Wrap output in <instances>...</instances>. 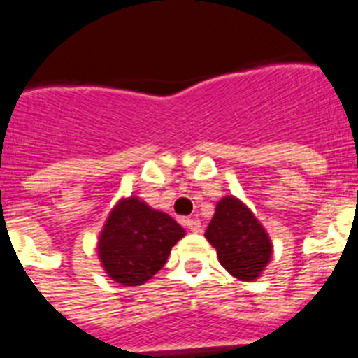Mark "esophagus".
Segmentation results:
<instances>
[{"instance_id": "34e87169", "label": "esophagus", "mask_w": 358, "mask_h": 358, "mask_svg": "<svg viewBox=\"0 0 358 358\" xmlns=\"http://www.w3.org/2000/svg\"><path fill=\"white\" fill-rule=\"evenodd\" d=\"M185 226L188 227L192 233H201V229H202L201 220H197V218H185Z\"/></svg>"}]
</instances>
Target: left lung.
Wrapping results in <instances>:
<instances>
[{
	"label": "left lung",
	"mask_w": 358,
	"mask_h": 358,
	"mask_svg": "<svg viewBox=\"0 0 358 358\" xmlns=\"http://www.w3.org/2000/svg\"><path fill=\"white\" fill-rule=\"evenodd\" d=\"M204 236L217 249L218 262L231 276L255 281L273 256L268 233L240 199L226 195L217 202Z\"/></svg>",
	"instance_id": "left-lung-1"
}]
</instances>
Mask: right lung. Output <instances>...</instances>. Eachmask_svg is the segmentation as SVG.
<instances>
[{
  "label": "right lung",
  "instance_id": "obj_1",
  "mask_svg": "<svg viewBox=\"0 0 358 358\" xmlns=\"http://www.w3.org/2000/svg\"><path fill=\"white\" fill-rule=\"evenodd\" d=\"M185 235L170 215L131 195L110 210L98 236V258L113 281L125 287L143 285L159 273Z\"/></svg>",
  "mask_w": 358,
  "mask_h": 358
}]
</instances>
